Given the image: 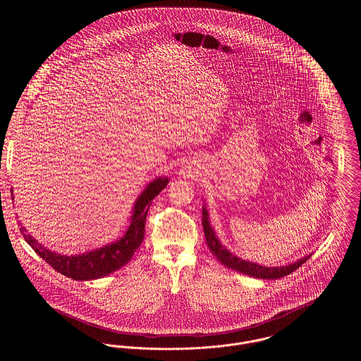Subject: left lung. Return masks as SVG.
Masks as SVG:
<instances>
[{
  "instance_id": "obj_1",
  "label": "left lung",
  "mask_w": 361,
  "mask_h": 361,
  "mask_svg": "<svg viewBox=\"0 0 361 361\" xmlns=\"http://www.w3.org/2000/svg\"><path fill=\"white\" fill-rule=\"evenodd\" d=\"M202 222H203V230H204V235H206L207 245L209 247V250L215 255V257L218 258L224 267L240 272L243 275L252 276V277H258V279H280L284 276L290 275L292 272H295L299 267H302L310 257L300 258L299 261L288 264L287 267H277V268H269V267H262L250 261H245L240 259V257H235L234 255H231L222 243L215 237V233L212 231L209 222H208V212H207L206 207H203L202 211Z\"/></svg>"
}]
</instances>
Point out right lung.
Wrapping results in <instances>:
<instances>
[{
    "mask_svg": "<svg viewBox=\"0 0 361 361\" xmlns=\"http://www.w3.org/2000/svg\"><path fill=\"white\" fill-rule=\"evenodd\" d=\"M168 183L169 180L166 177L157 178L142 192L135 203L130 227L121 240L111 243L99 250L89 252L86 255L68 257L52 253L50 250L42 247L32 237L24 234V227H21L20 231L23 233L24 240H27L36 252V255L43 258L56 272L68 276L73 280L100 279L121 269V267H124L134 256L135 250L140 246L145 237V224L149 207L152 206L153 199L168 185Z\"/></svg>",
    "mask_w": 361,
    "mask_h": 361,
    "instance_id": "add662e5",
    "label": "right lung"
}]
</instances>
